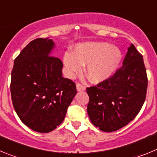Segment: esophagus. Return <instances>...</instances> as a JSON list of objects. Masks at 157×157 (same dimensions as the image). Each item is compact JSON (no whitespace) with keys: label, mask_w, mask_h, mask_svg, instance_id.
<instances>
[{"label":"esophagus","mask_w":157,"mask_h":157,"mask_svg":"<svg viewBox=\"0 0 157 157\" xmlns=\"http://www.w3.org/2000/svg\"><path fill=\"white\" fill-rule=\"evenodd\" d=\"M76 88H77L78 91H82L86 90L85 86H83L82 84H81V83L79 82H78L77 84H76Z\"/></svg>","instance_id":"obj_1"}]
</instances>
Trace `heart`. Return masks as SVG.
<instances>
[{
  "label": "heart",
  "instance_id": "b5f03b06",
  "mask_svg": "<svg viewBox=\"0 0 157 157\" xmlns=\"http://www.w3.org/2000/svg\"><path fill=\"white\" fill-rule=\"evenodd\" d=\"M121 60L119 48L107 42H88L77 45L75 53L67 52L63 62L69 74L81 71L87 64L86 73L92 82H99L115 71Z\"/></svg>",
  "mask_w": 157,
  "mask_h": 157
}]
</instances>
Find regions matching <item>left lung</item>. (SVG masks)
Wrapping results in <instances>:
<instances>
[{"label": "left lung", "mask_w": 157, "mask_h": 157, "mask_svg": "<svg viewBox=\"0 0 157 157\" xmlns=\"http://www.w3.org/2000/svg\"><path fill=\"white\" fill-rule=\"evenodd\" d=\"M148 78L142 55L134 45L114 75L87 87V112L95 127L105 132L127 125L138 114L146 98Z\"/></svg>", "instance_id": "obj_1"}]
</instances>
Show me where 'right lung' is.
Segmentation results:
<instances>
[{"instance_id": "right-lung-1", "label": "right lung", "mask_w": 157, "mask_h": 157, "mask_svg": "<svg viewBox=\"0 0 157 157\" xmlns=\"http://www.w3.org/2000/svg\"><path fill=\"white\" fill-rule=\"evenodd\" d=\"M52 39L30 41L15 59L10 90L18 116L25 125L48 133L61 124L77 94L75 83L62 76L63 63L50 55Z\"/></svg>"}]
</instances>
